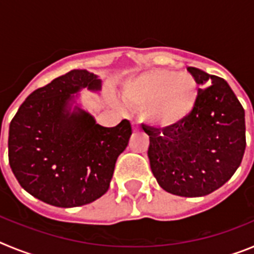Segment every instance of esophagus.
Here are the masks:
<instances>
[{
	"label": "esophagus",
	"instance_id": "esophagus-1",
	"mask_svg": "<svg viewBox=\"0 0 254 254\" xmlns=\"http://www.w3.org/2000/svg\"><path fill=\"white\" fill-rule=\"evenodd\" d=\"M138 128H140V126H138V123H136V122L132 123V129H133V131H138Z\"/></svg>",
	"mask_w": 254,
	"mask_h": 254
}]
</instances>
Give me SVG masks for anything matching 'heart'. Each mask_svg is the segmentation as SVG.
Segmentation results:
<instances>
[{
    "mask_svg": "<svg viewBox=\"0 0 254 254\" xmlns=\"http://www.w3.org/2000/svg\"><path fill=\"white\" fill-rule=\"evenodd\" d=\"M198 98L196 78L190 73L169 69H150L132 76L123 84L122 100L133 108H143L150 123L172 127L185 121Z\"/></svg>",
    "mask_w": 254,
    "mask_h": 254,
    "instance_id": "1",
    "label": "heart"
}]
</instances>
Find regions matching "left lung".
<instances>
[{"label":"left lung","mask_w":254,"mask_h":254,"mask_svg":"<svg viewBox=\"0 0 254 254\" xmlns=\"http://www.w3.org/2000/svg\"><path fill=\"white\" fill-rule=\"evenodd\" d=\"M188 71L202 86L192 113L172 127L142 128L150 137L147 156L159 186L176 196L202 197L225 185L241 165L246 114L224 78L196 67Z\"/></svg>","instance_id":"obj_1"}]
</instances>
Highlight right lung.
<instances>
[{
  "label": "right lung",
  "instance_id": "add662e5",
  "mask_svg": "<svg viewBox=\"0 0 254 254\" xmlns=\"http://www.w3.org/2000/svg\"><path fill=\"white\" fill-rule=\"evenodd\" d=\"M82 89L102 80L72 69L37 89L20 105L8 129V163L24 190L57 207L87 205L109 188L116 161L128 145L131 123L98 125L77 103Z\"/></svg>",
  "mask_w": 254,
  "mask_h": 254
}]
</instances>
